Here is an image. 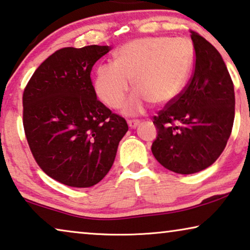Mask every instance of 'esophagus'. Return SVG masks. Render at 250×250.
<instances>
[{"label":"esophagus","mask_w":250,"mask_h":250,"mask_svg":"<svg viewBox=\"0 0 250 250\" xmlns=\"http://www.w3.org/2000/svg\"><path fill=\"white\" fill-rule=\"evenodd\" d=\"M127 124H128V126L131 128H135L136 126L140 124V121H137V119H132V121H128L127 122Z\"/></svg>","instance_id":"34e87169"}]
</instances>
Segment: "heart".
I'll return each mask as SVG.
<instances>
[{
    "mask_svg": "<svg viewBox=\"0 0 250 250\" xmlns=\"http://www.w3.org/2000/svg\"><path fill=\"white\" fill-rule=\"evenodd\" d=\"M193 63V46L185 38L147 37L123 45L115 63L97 68L95 91L109 108H118L131 88L136 91L123 104L126 115L143 113L149 103L164 106L185 88Z\"/></svg>",
    "mask_w": 250,
    "mask_h": 250,
    "instance_id": "1",
    "label": "heart"
}]
</instances>
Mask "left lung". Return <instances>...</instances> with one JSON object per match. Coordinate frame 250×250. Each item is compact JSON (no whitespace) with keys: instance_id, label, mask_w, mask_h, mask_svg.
<instances>
[{"instance_id":"left-lung-1","label":"left lung","mask_w":250,"mask_h":250,"mask_svg":"<svg viewBox=\"0 0 250 250\" xmlns=\"http://www.w3.org/2000/svg\"><path fill=\"white\" fill-rule=\"evenodd\" d=\"M195 68L189 82L153 117L158 129L152 153L170 171L190 175L214 164L232 131L234 89L222 56L190 31Z\"/></svg>"}]
</instances>
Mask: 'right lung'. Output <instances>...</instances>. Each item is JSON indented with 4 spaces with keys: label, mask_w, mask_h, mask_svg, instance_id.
<instances>
[{
    "label": "right lung",
    "mask_w": 250,
    "mask_h": 250,
    "mask_svg": "<svg viewBox=\"0 0 250 250\" xmlns=\"http://www.w3.org/2000/svg\"><path fill=\"white\" fill-rule=\"evenodd\" d=\"M110 46L65 47L42 62L22 96L23 128L36 162L66 186L85 188L109 171L127 123L97 99L92 66Z\"/></svg>",
    "instance_id": "1"
}]
</instances>
